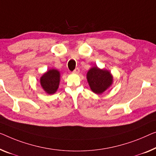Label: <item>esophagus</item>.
Here are the masks:
<instances>
[{"mask_svg":"<svg viewBox=\"0 0 156 156\" xmlns=\"http://www.w3.org/2000/svg\"><path fill=\"white\" fill-rule=\"evenodd\" d=\"M79 71H80V69H79L78 68H76V69H75V70H74V71H73V73H76V74H77V73H79Z\"/></svg>","mask_w":156,"mask_h":156,"instance_id":"1","label":"esophagus"}]
</instances>
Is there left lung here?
Masks as SVG:
<instances>
[{"instance_id":"8db88e82","label":"left lung","mask_w":156,"mask_h":156,"mask_svg":"<svg viewBox=\"0 0 156 156\" xmlns=\"http://www.w3.org/2000/svg\"><path fill=\"white\" fill-rule=\"evenodd\" d=\"M87 79L90 89L97 94H102L113 83V76L110 72L97 66L92 67L88 71Z\"/></svg>"}]
</instances>
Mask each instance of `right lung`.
I'll list each match as a JSON object with an SVG mask.
<instances>
[{
    "label": "right lung",
    "mask_w": 156,
    "mask_h": 156,
    "mask_svg": "<svg viewBox=\"0 0 156 156\" xmlns=\"http://www.w3.org/2000/svg\"><path fill=\"white\" fill-rule=\"evenodd\" d=\"M60 73L57 69H50L41 77L42 87L49 94H54L59 87Z\"/></svg>",
    "instance_id": "right-lung-1"
}]
</instances>
